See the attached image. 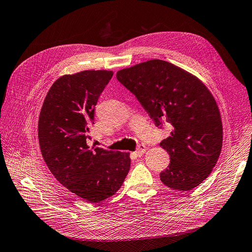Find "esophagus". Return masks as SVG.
<instances>
[{"mask_svg": "<svg viewBox=\"0 0 252 252\" xmlns=\"http://www.w3.org/2000/svg\"><path fill=\"white\" fill-rule=\"evenodd\" d=\"M146 152V146L145 145H140L139 147H138V149L136 150V152H135V154L137 155V156H139V157H141L144 153Z\"/></svg>", "mask_w": 252, "mask_h": 252, "instance_id": "esophagus-1", "label": "esophagus"}]
</instances>
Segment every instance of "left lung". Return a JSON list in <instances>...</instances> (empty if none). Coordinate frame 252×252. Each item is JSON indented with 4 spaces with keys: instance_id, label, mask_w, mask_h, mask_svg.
Returning <instances> with one entry per match:
<instances>
[{
    "instance_id": "obj_1",
    "label": "left lung",
    "mask_w": 252,
    "mask_h": 252,
    "mask_svg": "<svg viewBox=\"0 0 252 252\" xmlns=\"http://www.w3.org/2000/svg\"><path fill=\"white\" fill-rule=\"evenodd\" d=\"M116 78L137 97L157 126H172L160 146L170 163L160 179L173 189L188 191L202 183L219 159L223 126L219 108L196 77L161 60L119 71Z\"/></svg>"
}]
</instances>
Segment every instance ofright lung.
Listing matches in <instances>:
<instances>
[{
	"instance_id": "right-lung-1",
	"label": "right lung",
	"mask_w": 252,
	"mask_h": 252,
	"mask_svg": "<svg viewBox=\"0 0 252 252\" xmlns=\"http://www.w3.org/2000/svg\"><path fill=\"white\" fill-rule=\"evenodd\" d=\"M112 76L111 71H83L61 77L47 92L38 120L39 146L50 172L91 203L119 190L130 167L128 153L87 145L95 106Z\"/></svg>"
}]
</instances>
